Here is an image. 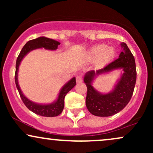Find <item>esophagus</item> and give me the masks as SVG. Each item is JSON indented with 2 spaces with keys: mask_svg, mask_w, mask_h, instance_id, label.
I'll list each match as a JSON object with an SVG mask.
<instances>
[{
  "mask_svg": "<svg viewBox=\"0 0 153 153\" xmlns=\"http://www.w3.org/2000/svg\"><path fill=\"white\" fill-rule=\"evenodd\" d=\"M76 82H78V83H80V82H82V78L81 76H80V75H78V76L76 77Z\"/></svg>",
  "mask_w": 153,
  "mask_h": 153,
  "instance_id": "34e87169",
  "label": "esophagus"
}]
</instances>
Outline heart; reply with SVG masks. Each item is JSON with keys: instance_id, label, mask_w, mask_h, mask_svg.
I'll return each instance as SVG.
<instances>
[{"instance_id": "b5f03b06", "label": "heart", "mask_w": 153, "mask_h": 153, "mask_svg": "<svg viewBox=\"0 0 153 153\" xmlns=\"http://www.w3.org/2000/svg\"><path fill=\"white\" fill-rule=\"evenodd\" d=\"M114 54L113 47H108L106 45H98L90 49L87 57L91 61L99 59V64H103L113 58Z\"/></svg>"}]
</instances>
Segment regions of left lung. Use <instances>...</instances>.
Instances as JSON below:
<instances>
[{
	"instance_id": "1",
	"label": "left lung",
	"mask_w": 153,
	"mask_h": 153,
	"mask_svg": "<svg viewBox=\"0 0 153 153\" xmlns=\"http://www.w3.org/2000/svg\"><path fill=\"white\" fill-rule=\"evenodd\" d=\"M123 51L119 57L98 71H88L84 77L87 86L85 104L88 110L97 117H110L122 111L130 101L136 83L137 71L134 57L125 43L121 44ZM117 69L124 71L120 79L112 91L102 94L92 85L96 76Z\"/></svg>"
}]
</instances>
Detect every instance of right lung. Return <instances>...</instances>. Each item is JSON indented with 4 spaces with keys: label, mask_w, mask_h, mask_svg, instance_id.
<instances>
[{
    "label": "right lung",
    "mask_w": 153,
    "mask_h": 153,
    "mask_svg": "<svg viewBox=\"0 0 153 153\" xmlns=\"http://www.w3.org/2000/svg\"><path fill=\"white\" fill-rule=\"evenodd\" d=\"M60 45L59 42L52 39L45 37V36H40V37L34 39L27 42L24 47L21 51L20 54L17 57L16 62V73H15V82L18 89L19 95H20L22 100L24 102L25 106L29 110L36 114L42 116V117H57L62 113L63 108H64V99L66 94L75 86L76 84L75 78H73L71 80H69L65 85L62 88L57 98V101L54 102L50 103V104H39L30 101L23 94L21 91L20 87L18 82V71L19 65L24 57L31 50H36L39 48H45L46 50H55L57 49L58 45Z\"/></svg>",
    "instance_id": "obj_1"
}]
</instances>
